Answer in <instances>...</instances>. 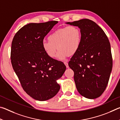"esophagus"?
<instances>
[{"label": "esophagus", "instance_id": "esophagus-1", "mask_svg": "<svg viewBox=\"0 0 120 120\" xmlns=\"http://www.w3.org/2000/svg\"><path fill=\"white\" fill-rule=\"evenodd\" d=\"M64 64H65V66H66V67L67 68H69V66H68V62H64Z\"/></svg>", "mask_w": 120, "mask_h": 120}]
</instances>
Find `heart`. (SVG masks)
<instances>
[{
  "label": "heart",
  "instance_id": "obj_1",
  "mask_svg": "<svg viewBox=\"0 0 120 120\" xmlns=\"http://www.w3.org/2000/svg\"><path fill=\"white\" fill-rule=\"evenodd\" d=\"M82 42L80 28L70 25L59 28L48 36V41L42 42V47L46 55L54 58L57 49L58 59L64 60L68 56H73L79 49Z\"/></svg>",
  "mask_w": 120,
  "mask_h": 120
}]
</instances>
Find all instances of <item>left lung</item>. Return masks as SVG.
Segmentation results:
<instances>
[{
    "label": "left lung",
    "mask_w": 120,
    "mask_h": 120,
    "mask_svg": "<svg viewBox=\"0 0 120 120\" xmlns=\"http://www.w3.org/2000/svg\"><path fill=\"white\" fill-rule=\"evenodd\" d=\"M66 24L78 26L82 35L79 49L68 64L74 72L77 90L87 98H96L106 89L112 69L109 40L103 30L90 19Z\"/></svg>",
    "instance_id": "8db88e82"
}]
</instances>
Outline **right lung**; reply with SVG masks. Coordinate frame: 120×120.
Masks as SVG:
<instances>
[{
	"label": "right lung",
	"instance_id": "1",
	"mask_svg": "<svg viewBox=\"0 0 120 120\" xmlns=\"http://www.w3.org/2000/svg\"><path fill=\"white\" fill-rule=\"evenodd\" d=\"M58 21L30 23L22 27L11 43L12 66L24 91L36 100L53 97L60 90L56 80L66 69L61 61L46 55L42 42Z\"/></svg>",
	"mask_w": 120,
	"mask_h": 120
}]
</instances>
